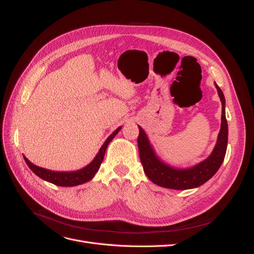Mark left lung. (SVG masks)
Instances as JSON below:
<instances>
[{
    "label": "left lung",
    "instance_id": "8db88e82",
    "mask_svg": "<svg viewBox=\"0 0 254 254\" xmlns=\"http://www.w3.org/2000/svg\"><path fill=\"white\" fill-rule=\"evenodd\" d=\"M215 87L217 89L222 105L220 131L218 133L216 145H215L210 157H207L199 164L186 168V170H178V168H174L163 163L156 156L147 135L141 126H139L140 134L137 136V147H139L141 163L146 176L157 186L172 190L198 188L211 179L218 171L221 163L224 162L228 145V123L225 112L226 101L221 89L216 83H215Z\"/></svg>",
    "mask_w": 254,
    "mask_h": 254
}]
</instances>
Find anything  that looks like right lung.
Listing matches in <instances>:
<instances>
[{"label": "right lung", "mask_w": 254, "mask_h": 254, "mask_svg": "<svg viewBox=\"0 0 254 254\" xmlns=\"http://www.w3.org/2000/svg\"><path fill=\"white\" fill-rule=\"evenodd\" d=\"M121 130V127H119L117 130H114L112 134L108 136L104 143V145L99 149L98 153L94 160L92 162L87 165L86 167L81 168V170L75 171V172H53L50 170H45V168L39 167L35 164H33L30 161L24 157V160L28 167L32 170L38 177H40L41 179L49 181L55 186L59 187H75V186H79V184L86 183L90 181L93 177L95 176L96 172L99 170V166H101L104 157H105V152L107 147H108L109 143L113 140V137L118 134V132Z\"/></svg>", "instance_id": "right-lung-1"}]
</instances>
